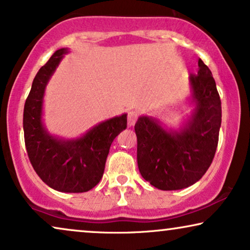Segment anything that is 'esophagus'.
Segmentation results:
<instances>
[{
  "label": "esophagus",
  "instance_id": "esophagus-1",
  "mask_svg": "<svg viewBox=\"0 0 250 250\" xmlns=\"http://www.w3.org/2000/svg\"><path fill=\"white\" fill-rule=\"evenodd\" d=\"M136 119H138V112L136 111H129L128 116H127V121H128V126H133L135 124Z\"/></svg>",
  "mask_w": 250,
  "mask_h": 250
}]
</instances>
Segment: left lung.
<instances>
[{
    "label": "left lung",
    "instance_id": "left-lung-1",
    "mask_svg": "<svg viewBox=\"0 0 250 250\" xmlns=\"http://www.w3.org/2000/svg\"><path fill=\"white\" fill-rule=\"evenodd\" d=\"M191 75L189 104L192 107L179 128H169L152 116H140L134 126L138 166L141 175L159 190H181L199 181L216 152L222 122L221 99L213 75L198 61Z\"/></svg>",
    "mask_w": 250,
    "mask_h": 250
}]
</instances>
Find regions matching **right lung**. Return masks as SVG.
Here are the masks:
<instances>
[{
	"label": "right lung",
	"mask_w": 250,
	"mask_h": 250,
	"mask_svg": "<svg viewBox=\"0 0 250 250\" xmlns=\"http://www.w3.org/2000/svg\"><path fill=\"white\" fill-rule=\"evenodd\" d=\"M68 52L67 47L57 50L34 78L23 108V133L29 160L43 182L60 192L80 193L100 182L111 143L127 127V114L99 123L76 139L47 131L43 122L45 88Z\"/></svg>",
	"instance_id": "obj_1"
}]
</instances>
